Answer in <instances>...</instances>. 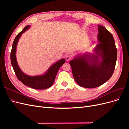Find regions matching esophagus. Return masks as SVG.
Returning <instances> with one entry per match:
<instances>
[{"label": "esophagus", "mask_w": 129, "mask_h": 129, "mask_svg": "<svg viewBox=\"0 0 129 129\" xmlns=\"http://www.w3.org/2000/svg\"><path fill=\"white\" fill-rule=\"evenodd\" d=\"M72 57L71 55H66V60H67V61H70L72 59Z\"/></svg>", "instance_id": "obj_1"}]
</instances>
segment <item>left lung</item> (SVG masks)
<instances>
[{"label": "left lung", "mask_w": 129, "mask_h": 129, "mask_svg": "<svg viewBox=\"0 0 129 129\" xmlns=\"http://www.w3.org/2000/svg\"><path fill=\"white\" fill-rule=\"evenodd\" d=\"M98 30L99 44L94 54L77 56L69 62L74 80L83 88L100 87L110 79L115 70L117 51L114 38L102 26L99 25Z\"/></svg>", "instance_id": "8db88e82"}]
</instances>
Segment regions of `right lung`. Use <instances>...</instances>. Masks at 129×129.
Masks as SVG:
<instances>
[{
  "mask_svg": "<svg viewBox=\"0 0 129 129\" xmlns=\"http://www.w3.org/2000/svg\"><path fill=\"white\" fill-rule=\"evenodd\" d=\"M29 27L30 26H26L21 32L19 33L15 38L10 55L11 64L18 79L23 84L35 89H46L50 87L53 85L58 69L62 65L65 63L66 60L64 58H62L57 61L51 67H50L47 72L42 75L30 76L23 73L19 68L17 61L16 55H15L16 48L18 40L21 34Z\"/></svg>",
  "mask_w": 129,
  "mask_h": 129,
  "instance_id": "add662e5",
  "label": "right lung"
}]
</instances>
